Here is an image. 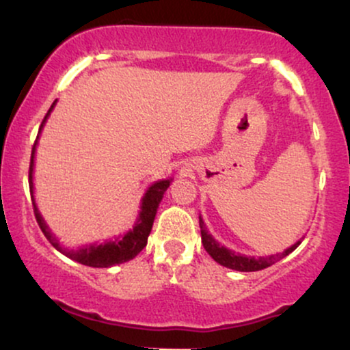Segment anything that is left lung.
Returning <instances> with one entry per match:
<instances>
[{"mask_svg": "<svg viewBox=\"0 0 350 350\" xmlns=\"http://www.w3.org/2000/svg\"><path fill=\"white\" fill-rule=\"evenodd\" d=\"M199 226H200V237H202V245L208 255H211L217 263L222 265V267L230 268V270H237V271H258V270H263V268L271 267V265L280 262L283 256L290 255L293 250H296V247H298L301 240H303L299 239L298 242L293 243L291 247H288L284 252L276 253V255L247 256V255H240V253H235L234 250H230V248H227L226 245L217 242L214 237L208 234L206 224H204L202 215H199Z\"/></svg>", "mask_w": 350, "mask_h": 350, "instance_id": "obj_1", "label": "left lung"}]
</instances>
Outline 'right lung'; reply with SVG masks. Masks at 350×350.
I'll return each mask as SVG.
<instances>
[{
    "mask_svg": "<svg viewBox=\"0 0 350 350\" xmlns=\"http://www.w3.org/2000/svg\"><path fill=\"white\" fill-rule=\"evenodd\" d=\"M55 103H57V100L52 103L49 111H47V115L44 116L41 128H39L38 138H36L33 152H31L29 189H31V199H33V206H34L36 220H38L42 234L46 235V239L52 243V247H54L55 250H59L62 255H66L67 258L74 260V262L87 265V267H94V268H110V267H115V265L130 262V260H133L135 256L138 255L144 247H146L148 237L151 234L156 212H158L159 204H161V200L164 198V192H166L167 187L171 186L172 178L156 180V183H152L151 186L144 191L142 202H139L138 217H136L133 227H131L128 232L120 234L118 237H115V239L107 240V242H92V243L80 245L79 248L66 247V245L60 242L59 237L55 235L49 228V226L46 224V220H44V217L41 214V211H39L38 202H36V198H34L36 148H38L39 138H41L44 124H46L47 118H49L52 110L55 108Z\"/></svg>",
    "mask_w": 350,
    "mask_h": 350,
    "instance_id": "add662e5",
    "label": "right lung"
}]
</instances>
